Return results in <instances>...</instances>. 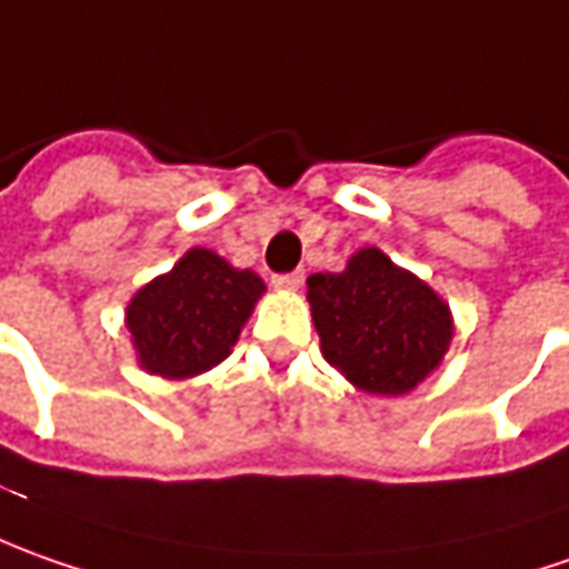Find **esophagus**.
I'll list each match as a JSON object with an SVG mask.
<instances>
[{"label": "esophagus", "mask_w": 569, "mask_h": 569, "mask_svg": "<svg viewBox=\"0 0 569 569\" xmlns=\"http://www.w3.org/2000/svg\"><path fill=\"white\" fill-rule=\"evenodd\" d=\"M305 280L302 270H292V273H277L273 277V286H280V289H299Z\"/></svg>", "instance_id": "obj_1"}]
</instances>
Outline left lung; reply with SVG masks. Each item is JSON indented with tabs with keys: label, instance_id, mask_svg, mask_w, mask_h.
Masks as SVG:
<instances>
[{
	"label": "left lung",
	"instance_id": "8db88e82",
	"mask_svg": "<svg viewBox=\"0 0 569 569\" xmlns=\"http://www.w3.org/2000/svg\"><path fill=\"white\" fill-rule=\"evenodd\" d=\"M308 302L323 359L368 393L412 390L453 337L441 296L378 248L352 254L343 273L308 277Z\"/></svg>",
	"mask_w": 569,
	"mask_h": 569
}]
</instances>
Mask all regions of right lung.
<instances>
[{
  "instance_id": "add662e5",
  "label": "right lung",
  "mask_w": 569,
  "mask_h": 569,
  "mask_svg": "<svg viewBox=\"0 0 569 569\" xmlns=\"http://www.w3.org/2000/svg\"><path fill=\"white\" fill-rule=\"evenodd\" d=\"M261 292L264 283L251 270H236L207 248H191L128 305L138 359L163 378L201 375L229 356Z\"/></svg>"
}]
</instances>
